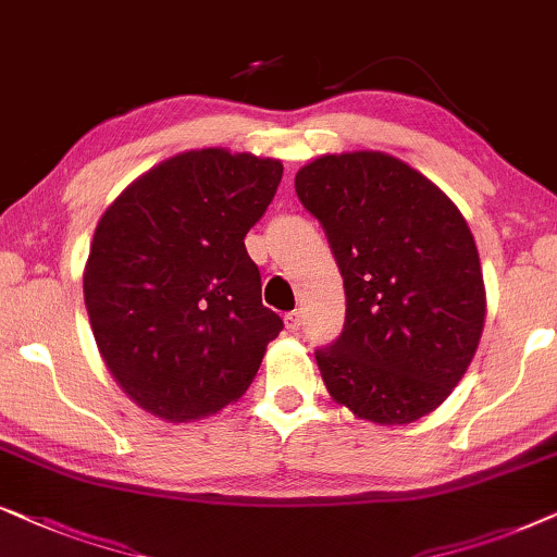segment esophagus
I'll return each mask as SVG.
<instances>
[{
    "label": "esophagus",
    "mask_w": 557,
    "mask_h": 557,
    "mask_svg": "<svg viewBox=\"0 0 557 557\" xmlns=\"http://www.w3.org/2000/svg\"><path fill=\"white\" fill-rule=\"evenodd\" d=\"M300 323H302L300 310H293V313L285 315V325H287V331H290V333H298L300 331Z\"/></svg>",
    "instance_id": "esophagus-1"
}]
</instances>
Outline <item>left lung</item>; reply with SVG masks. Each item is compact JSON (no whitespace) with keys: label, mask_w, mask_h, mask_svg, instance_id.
Here are the masks:
<instances>
[{"label":"left lung","mask_w":557,"mask_h":557,"mask_svg":"<svg viewBox=\"0 0 557 557\" xmlns=\"http://www.w3.org/2000/svg\"><path fill=\"white\" fill-rule=\"evenodd\" d=\"M295 193L344 277V331L315 348L331 397L380 425L433 412L484 331V277L461 211L384 152L318 158L298 170Z\"/></svg>","instance_id":"1"}]
</instances>
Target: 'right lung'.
Returning <instances> with one entry per match:
<instances>
[{
    "mask_svg": "<svg viewBox=\"0 0 557 557\" xmlns=\"http://www.w3.org/2000/svg\"><path fill=\"white\" fill-rule=\"evenodd\" d=\"M283 162L219 147L137 177L96 226L84 300L96 346L127 395L170 422L206 418L249 389L283 318L262 306L244 236Z\"/></svg>",
    "mask_w": 557,
    "mask_h": 557,
    "instance_id": "obj_1",
    "label": "right lung"
}]
</instances>
